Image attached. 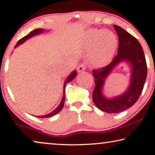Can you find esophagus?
<instances>
[{
  "label": "esophagus",
  "instance_id": "obj_1",
  "mask_svg": "<svg viewBox=\"0 0 155 155\" xmlns=\"http://www.w3.org/2000/svg\"><path fill=\"white\" fill-rule=\"evenodd\" d=\"M85 69H86V65H85V63H82V64H81L78 66L77 70L78 72H82L85 70Z\"/></svg>",
  "mask_w": 155,
  "mask_h": 155
}]
</instances>
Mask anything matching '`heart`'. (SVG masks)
I'll return each instance as SVG.
<instances>
[{
	"mask_svg": "<svg viewBox=\"0 0 155 155\" xmlns=\"http://www.w3.org/2000/svg\"><path fill=\"white\" fill-rule=\"evenodd\" d=\"M85 44L90 50H94L93 62L104 65L111 59L117 48V38L107 30L90 29L85 34Z\"/></svg>",
	"mask_w": 155,
	"mask_h": 155,
	"instance_id": "b5f03b06",
	"label": "heart"
}]
</instances>
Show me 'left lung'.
<instances>
[{
  "label": "left lung",
  "mask_w": 155,
  "mask_h": 155,
  "mask_svg": "<svg viewBox=\"0 0 155 155\" xmlns=\"http://www.w3.org/2000/svg\"><path fill=\"white\" fill-rule=\"evenodd\" d=\"M119 36L117 55L109 65L92 70L95 87L92 100L98 108L107 113H119L132 107L141 95L147 77V65L144 52L137 39L121 27L113 25ZM127 62L131 70V81L122 95L108 99L102 94L104 80L119 63Z\"/></svg>",
  "instance_id": "left-lung-1"
}]
</instances>
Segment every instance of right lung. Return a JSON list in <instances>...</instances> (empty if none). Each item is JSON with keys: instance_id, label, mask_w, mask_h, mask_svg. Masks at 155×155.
Masks as SVG:
<instances>
[{"instance_id": "right-lung-1", "label": "right lung", "mask_w": 155, "mask_h": 155, "mask_svg": "<svg viewBox=\"0 0 155 155\" xmlns=\"http://www.w3.org/2000/svg\"><path fill=\"white\" fill-rule=\"evenodd\" d=\"M43 31H44V29H40V28H39V29H34V30L31 31L30 33H29V34H28V35L25 36H24L23 38H21V40H19L18 41V43H16V45H15V47H14V48H16L17 46L20 45L21 44L23 43L25 41H26L27 40H28V39L31 38V37H32V36H36V35H38V34H42ZM76 76H77V71L74 70V71H73V72L71 73L70 75L68 76L67 78H66L65 81L64 83V85H63V98H62V100H61V101L60 103V104L58 105V106L56 107V108L54 110H53L52 112H50V113H49V114H48L42 115V116H36V117H38V118H49V117H51L54 116V115L58 114V113L61 110L63 109V106H64V103H65V90L66 84H67V83H69V82L72 81L74 79V77H76Z\"/></svg>"}]
</instances>
